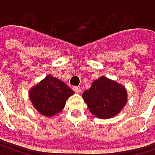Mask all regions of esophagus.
Returning <instances> with one entry per match:
<instances>
[{
	"mask_svg": "<svg viewBox=\"0 0 155 155\" xmlns=\"http://www.w3.org/2000/svg\"><path fill=\"white\" fill-rule=\"evenodd\" d=\"M73 90L76 93H80L81 91V88L80 87H73Z\"/></svg>",
	"mask_w": 155,
	"mask_h": 155,
	"instance_id": "obj_1",
	"label": "esophagus"
}]
</instances>
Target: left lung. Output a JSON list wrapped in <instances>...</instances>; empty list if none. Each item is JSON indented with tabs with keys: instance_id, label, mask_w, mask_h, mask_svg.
Wrapping results in <instances>:
<instances>
[{
	"instance_id": "left-lung-1",
	"label": "left lung",
	"mask_w": 155,
	"mask_h": 155,
	"mask_svg": "<svg viewBox=\"0 0 155 155\" xmlns=\"http://www.w3.org/2000/svg\"><path fill=\"white\" fill-rule=\"evenodd\" d=\"M82 98L92 114L101 119H108L124 108L127 93L123 85L103 76L92 82L91 87L83 92Z\"/></svg>"
}]
</instances>
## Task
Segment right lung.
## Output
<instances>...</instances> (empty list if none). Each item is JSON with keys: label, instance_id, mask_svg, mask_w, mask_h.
<instances>
[{"label": "right lung", "instance_id": "right-lung-1", "mask_svg": "<svg viewBox=\"0 0 155 155\" xmlns=\"http://www.w3.org/2000/svg\"><path fill=\"white\" fill-rule=\"evenodd\" d=\"M74 93L64 82L48 75L30 89L29 99L38 112L46 117H52L64 109L66 100Z\"/></svg>", "mask_w": 155, "mask_h": 155}]
</instances>
